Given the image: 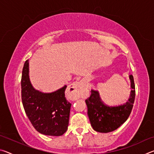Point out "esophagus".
I'll return each mask as SVG.
<instances>
[{
	"mask_svg": "<svg viewBox=\"0 0 154 154\" xmlns=\"http://www.w3.org/2000/svg\"><path fill=\"white\" fill-rule=\"evenodd\" d=\"M82 85L81 82H75L69 85L67 89V96L71 100H76L79 98L82 92Z\"/></svg>",
	"mask_w": 154,
	"mask_h": 154,
	"instance_id": "obj_1",
	"label": "esophagus"
}]
</instances>
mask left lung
Here are the masks:
<instances>
[{
  "label": "left lung",
  "instance_id": "1",
  "mask_svg": "<svg viewBox=\"0 0 154 154\" xmlns=\"http://www.w3.org/2000/svg\"><path fill=\"white\" fill-rule=\"evenodd\" d=\"M131 81L130 97L124 105L108 106L104 104L98 91L92 90L90 97L85 100L88 106V115L93 129L99 132H112L123 124L131 113L135 98L134 78L130 75Z\"/></svg>",
  "mask_w": 154,
  "mask_h": 154
}]
</instances>
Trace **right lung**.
Segmentation results:
<instances>
[{
    "instance_id": "add662e5",
    "label": "right lung",
    "mask_w": 154,
    "mask_h": 154,
    "mask_svg": "<svg viewBox=\"0 0 154 154\" xmlns=\"http://www.w3.org/2000/svg\"><path fill=\"white\" fill-rule=\"evenodd\" d=\"M21 95L26 114L38 132L61 136L69 126L71 103L65 97L66 85L51 93L34 89L28 77V60L25 62L21 79Z\"/></svg>"
}]
</instances>
